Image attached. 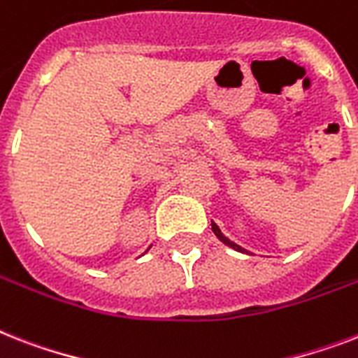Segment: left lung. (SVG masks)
I'll list each match as a JSON object with an SVG mask.
<instances>
[{
  "label": "left lung",
  "mask_w": 358,
  "mask_h": 358,
  "mask_svg": "<svg viewBox=\"0 0 358 358\" xmlns=\"http://www.w3.org/2000/svg\"><path fill=\"white\" fill-rule=\"evenodd\" d=\"M211 229H213V234L217 235V237H219V241H222V243H224L226 246H229V248L237 250V252H243V254H246V250H245V248H241L239 245H235L234 241H229L228 237H226V235L222 234V231H220V228H219V226L215 224L213 220H211Z\"/></svg>",
  "instance_id": "obj_1"
}]
</instances>
